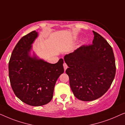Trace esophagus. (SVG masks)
I'll use <instances>...</instances> for the list:
<instances>
[{
	"mask_svg": "<svg viewBox=\"0 0 125 125\" xmlns=\"http://www.w3.org/2000/svg\"><path fill=\"white\" fill-rule=\"evenodd\" d=\"M63 67H64V71H66L67 68H68L67 65V64H66V63H63Z\"/></svg>",
	"mask_w": 125,
	"mask_h": 125,
	"instance_id": "34e87169",
	"label": "esophagus"
}]
</instances>
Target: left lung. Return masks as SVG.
I'll list each match as a JSON object with an SVG mask.
<instances>
[{
    "mask_svg": "<svg viewBox=\"0 0 125 125\" xmlns=\"http://www.w3.org/2000/svg\"><path fill=\"white\" fill-rule=\"evenodd\" d=\"M93 32L92 44L83 45L64 57L68 66L66 73L71 90L75 97L84 101H93L104 95L115 75L112 47L103 37Z\"/></svg>",
    "mask_w": 125,
    "mask_h": 125,
    "instance_id": "left-lung-1",
    "label": "left lung"
}]
</instances>
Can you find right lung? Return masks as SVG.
Instances as JSON below:
<instances>
[{"mask_svg":"<svg viewBox=\"0 0 125 125\" xmlns=\"http://www.w3.org/2000/svg\"><path fill=\"white\" fill-rule=\"evenodd\" d=\"M36 31L19 40L15 46L8 64L10 83L14 94L24 103L42 106L53 97L56 82L64 73L63 59L51 64L29 55L31 44L37 37Z\"/></svg>","mask_w":125,"mask_h":125,"instance_id":"obj_1","label":"right lung"}]
</instances>
